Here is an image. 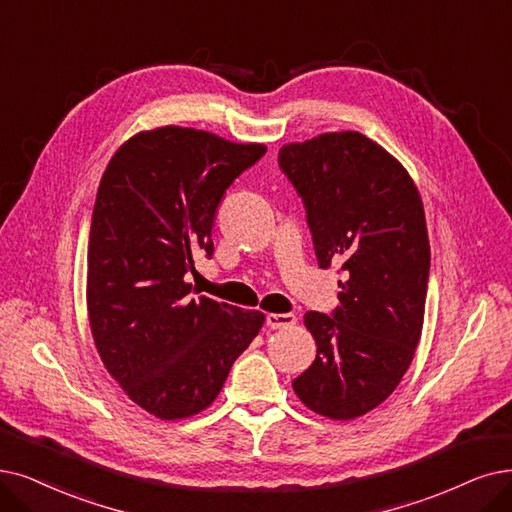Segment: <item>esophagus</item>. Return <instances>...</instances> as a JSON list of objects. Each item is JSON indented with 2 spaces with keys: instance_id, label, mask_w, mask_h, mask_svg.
I'll use <instances>...</instances> for the list:
<instances>
[{
  "instance_id": "1",
  "label": "esophagus",
  "mask_w": 512,
  "mask_h": 512,
  "mask_svg": "<svg viewBox=\"0 0 512 512\" xmlns=\"http://www.w3.org/2000/svg\"><path fill=\"white\" fill-rule=\"evenodd\" d=\"M296 323V317L292 313H271L267 315V325L273 327V330H279V327H292Z\"/></svg>"
}]
</instances>
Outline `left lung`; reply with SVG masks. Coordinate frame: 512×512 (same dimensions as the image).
<instances>
[{
    "instance_id": "1",
    "label": "left lung",
    "mask_w": 512,
    "mask_h": 512,
    "mask_svg": "<svg viewBox=\"0 0 512 512\" xmlns=\"http://www.w3.org/2000/svg\"><path fill=\"white\" fill-rule=\"evenodd\" d=\"M279 168L302 197L319 267L344 277L332 315H304L317 357L292 386L315 414L353 420L395 391L420 342L431 271L422 199L359 132L283 145Z\"/></svg>"
}]
</instances>
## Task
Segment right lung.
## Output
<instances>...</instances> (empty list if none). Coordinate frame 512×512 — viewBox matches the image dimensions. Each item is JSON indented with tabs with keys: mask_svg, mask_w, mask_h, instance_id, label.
<instances>
[{
	"mask_svg": "<svg viewBox=\"0 0 512 512\" xmlns=\"http://www.w3.org/2000/svg\"><path fill=\"white\" fill-rule=\"evenodd\" d=\"M267 153L166 126L132 136L102 174L88 241V319L107 372L142 410L189 418L218 397L264 315L191 298L195 254L233 180Z\"/></svg>",
	"mask_w": 512,
	"mask_h": 512,
	"instance_id": "add662e5",
	"label": "right lung"
}]
</instances>
